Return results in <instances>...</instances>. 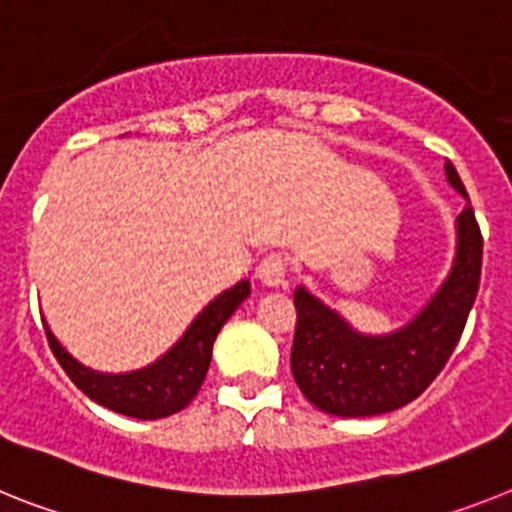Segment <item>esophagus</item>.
<instances>
[{"label":"esophagus","instance_id":"1","mask_svg":"<svg viewBox=\"0 0 512 512\" xmlns=\"http://www.w3.org/2000/svg\"><path fill=\"white\" fill-rule=\"evenodd\" d=\"M286 268H289L286 257L268 255L260 260V265H257V278H260L265 286H283V281H286Z\"/></svg>","mask_w":512,"mask_h":512}]
</instances>
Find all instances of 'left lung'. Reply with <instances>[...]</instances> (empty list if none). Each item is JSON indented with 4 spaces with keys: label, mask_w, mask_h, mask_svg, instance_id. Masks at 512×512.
Returning <instances> with one entry per match:
<instances>
[{
    "label": "left lung",
    "mask_w": 512,
    "mask_h": 512,
    "mask_svg": "<svg viewBox=\"0 0 512 512\" xmlns=\"http://www.w3.org/2000/svg\"><path fill=\"white\" fill-rule=\"evenodd\" d=\"M445 174L466 195L450 161ZM482 244L474 208L466 205L458 216V255L450 278L422 315L385 338L359 336L315 296L296 289L291 372L304 398L333 416L388 414L419 398L461 341L482 278Z\"/></svg>",
    "instance_id": "1"
}]
</instances>
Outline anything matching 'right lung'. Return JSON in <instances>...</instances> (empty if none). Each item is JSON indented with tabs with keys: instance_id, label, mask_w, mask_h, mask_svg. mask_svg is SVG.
Here are the masks:
<instances>
[{
	"instance_id": "right-lung-1",
	"label": "right lung",
	"mask_w": 512,
	"mask_h": 512,
	"mask_svg": "<svg viewBox=\"0 0 512 512\" xmlns=\"http://www.w3.org/2000/svg\"><path fill=\"white\" fill-rule=\"evenodd\" d=\"M247 296L249 281H239L234 289L223 291L197 315L190 330L169 354L158 359L156 364H150L140 372H130V375H101V372L85 369L59 346V341L51 336L46 325L44 328L57 362L90 401L101 403L117 414L135 416V419H163V416L182 411L195 398L208 375L218 330Z\"/></svg>"
}]
</instances>
